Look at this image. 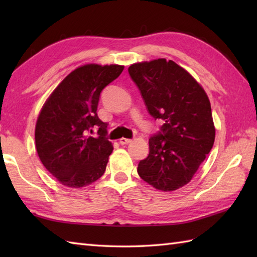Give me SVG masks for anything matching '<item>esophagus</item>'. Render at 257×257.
Here are the masks:
<instances>
[{"label": "esophagus", "mask_w": 257, "mask_h": 257, "mask_svg": "<svg viewBox=\"0 0 257 257\" xmlns=\"http://www.w3.org/2000/svg\"><path fill=\"white\" fill-rule=\"evenodd\" d=\"M132 139H127V138H121V139H120L119 140V144L120 145H128V144H130V143H132Z\"/></svg>", "instance_id": "obj_1"}]
</instances>
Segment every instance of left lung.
Wrapping results in <instances>:
<instances>
[{"label":"left lung","mask_w":257,"mask_h":257,"mask_svg":"<svg viewBox=\"0 0 257 257\" xmlns=\"http://www.w3.org/2000/svg\"><path fill=\"white\" fill-rule=\"evenodd\" d=\"M128 72L149 113L163 121L138 174L158 190H177L191 181L214 144L209 98L187 70L166 58L133 64Z\"/></svg>","instance_id":"8db88e82"}]
</instances>
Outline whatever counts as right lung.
I'll return each instance as SVG.
<instances>
[{
	"instance_id": "add662e5",
	"label": "right lung",
	"mask_w": 257,
	"mask_h": 257,
	"mask_svg": "<svg viewBox=\"0 0 257 257\" xmlns=\"http://www.w3.org/2000/svg\"><path fill=\"white\" fill-rule=\"evenodd\" d=\"M120 65L87 64L73 70L43 106L35 127L37 155L48 172L69 188L86 187L106 170L112 145L97 116L100 92L122 73ZM98 129L97 138L89 133Z\"/></svg>"
}]
</instances>
